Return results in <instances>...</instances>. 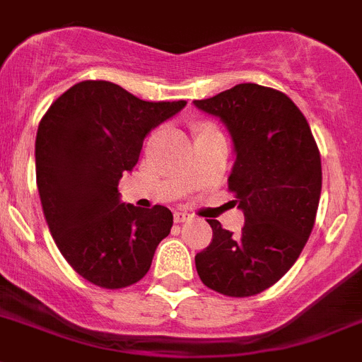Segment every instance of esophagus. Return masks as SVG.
Masks as SVG:
<instances>
[{
  "label": "esophagus",
  "mask_w": 362,
  "mask_h": 362,
  "mask_svg": "<svg viewBox=\"0 0 362 362\" xmlns=\"http://www.w3.org/2000/svg\"><path fill=\"white\" fill-rule=\"evenodd\" d=\"M191 216L193 215H189L187 211H175V222H177V224H182L185 220H189Z\"/></svg>",
  "instance_id": "34e87169"
}]
</instances>
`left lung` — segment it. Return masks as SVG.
I'll return each instance as SVG.
<instances>
[{
    "mask_svg": "<svg viewBox=\"0 0 362 362\" xmlns=\"http://www.w3.org/2000/svg\"><path fill=\"white\" fill-rule=\"evenodd\" d=\"M194 105L231 133L228 189L246 220L240 235L207 220L213 238L194 257L197 272L216 293L251 297L282 279L306 246L322 187L319 147L300 109L272 87L238 83Z\"/></svg>",
    "mask_w": 362,
    "mask_h": 362,
    "instance_id": "1",
    "label": "left lung"
}]
</instances>
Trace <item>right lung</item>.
<instances>
[{
  "mask_svg": "<svg viewBox=\"0 0 362 362\" xmlns=\"http://www.w3.org/2000/svg\"><path fill=\"white\" fill-rule=\"evenodd\" d=\"M185 107L146 102L105 80L80 81L43 115L36 184L49 231L71 268L105 290L136 284L171 231L168 207L122 204L118 182L151 129Z\"/></svg>",
  "mask_w": 362,
  "mask_h": 362,
  "instance_id": "1",
  "label": "right lung"
}]
</instances>
